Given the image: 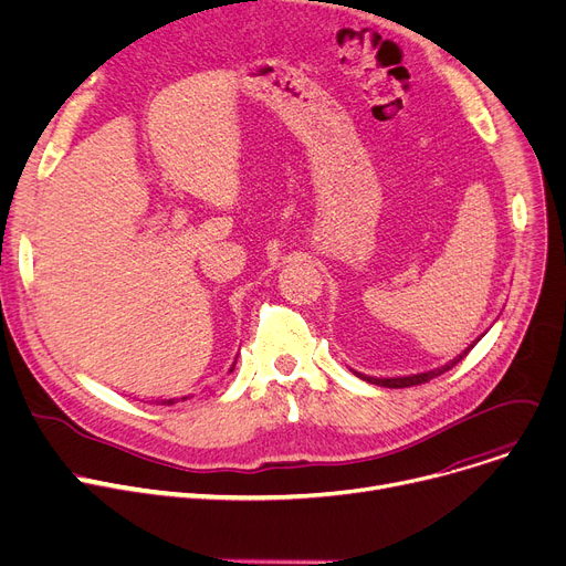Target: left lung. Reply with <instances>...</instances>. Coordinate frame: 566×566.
I'll return each mask as SVG.
<instances>
[{"instance_id":"8db88e82","label":"left lung","mask_w":566,"mask_h":566,"mask_svg":"<svg viewBox=\"0 0 566 566\" xmlns=\"http://www.w3.org/2000/svg\"><path fill=\"white\" fill-rule=\"evenodd\" d=\"M480 340V338H478ZM475 340V343H478ZM475 343L471 345V347H467L463 349L457 358H452L450 363H446V365H441V368H434V370H429V373H420V375H411V377H390V379H377V377H365V375H360V373H354L356 377H360L363 381H370V384H377V386H384V388H409V386H418V384H424V381H429V379H434V377H439V375H443V373H448V370H452L454 365L467 356L473 347H475Z\"/></svg>"}]
</instances>
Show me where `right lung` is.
<instances>
[{
  "label": "right lung",
  "mask_w": 566,
  "mask_h": 566,
  "mask_svg": "<svg viewBox=\"0 0 566 566\" xmlns=\"http://www.w3.org/2000/svg\"><path fill=\"white\" fill-rule=\"evenodd\" d=\"M232 368H235V363H232ZM232 368H230V373H232ZM185 400V397H182ZM161 405H176V400H166V402H161Z\"/></svg>",
  "instance_id": "add662e5"
}]
</instances>
